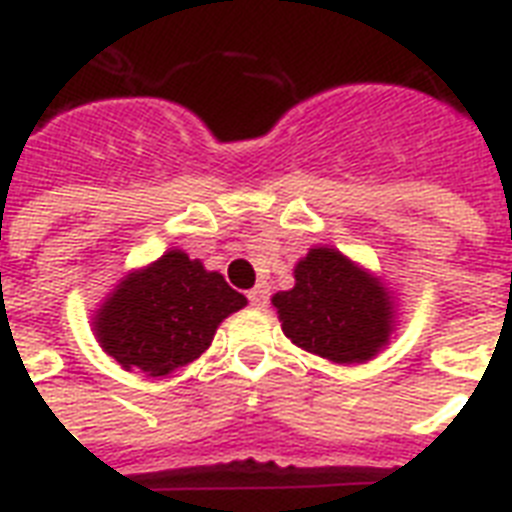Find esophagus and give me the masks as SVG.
<instances>
[{
  "label": "esophagus",
  "instance_id": "obj_1",
  "mask_svg": "<svg viewBox=\"0 0 512 512\" xmlns=\"http://www.w3.org/2000/svg\"><path fill=\"white\" fill-rule=\"evenodd\" d=\"M247 297L255 308H265V305H268V287H265V284H257V287L249 289Z\"/></svg>",
  "mask_w": 512,
  "mask_h": 512
}]
</instances>
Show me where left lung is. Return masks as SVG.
<instances>
[{"label":"left lung","mask_w":512,"mask_h":512,"mask_svg":"<svg viewBox=\"0 0 512 512\" xmlns=\"http://www.w3.org/2000/svg\"><path fill=\"white\" fill-rule=\"evenodd\" d=\"M273 305L289 340L337 364L372 358L393 329L385 287L327 247L297 263L295 287L279 292Z\"/></svg>","instance_id":"8db88e82"}]
</instances>
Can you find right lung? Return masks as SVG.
<instances>
[{"label": "right lung", "mask_w": 512, "mask_h": 512, "mask_svg": "<svg viewBox=\"0 0 512 512\" xmlns=\"http://www.w3.org/2000/svg\"><path fill=\"white\" fill-rule=\"evenodd\" d=\"M247 297L204 271L199 260L167 252L146 271L130 273L98 311L95 329L108 356L151 377L191 364L209 348L217 324Z\"/></svg>", "instance_id": "right-lung-1"}]
</instances>
